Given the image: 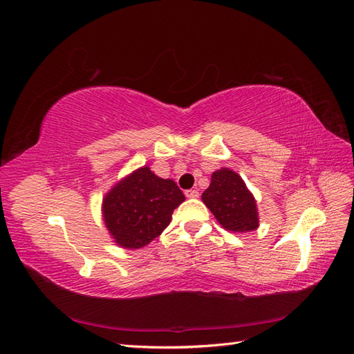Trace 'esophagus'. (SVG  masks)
<instances>
[{"label": "esophagus", "mask_w": 354, "mask_h": 354, "mask_svg": "<svg viewBox=\"0 0 354 354\" xmlns=\"http://www.w3.org/2000/svg\"><path fill=\"white\" fill-rule=\"evenodd\" d=\"M185 196L190 198V199H196V198H199V192H198L196 189L187 190V192H185Z\"/></svg>", "instance_id": "obj_1"}]
</instances>
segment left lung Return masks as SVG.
<instances>
[{"mask_svg":"<svg viewBox=\"0 0 354 354\" xmlns=\"http://www.w3.org/2000/svg\"><path fill=\"white\" fill-rule=\"evenodd\" d=\"M202 201L228 231L250 232L259 227L257 205L236 171L230 169L214 171L212 184L202 193Z\"/></svg>","mask_w":354,"mask_h":354,"instance_id":"1","label":"left lung"}]
</instances>
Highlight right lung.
Here are the masks:
<instances>
[{
  "mask_svg": "<svg viewBox=\"0 0 354 354\" xmlns=\"http://www.w3.org/2000/svg\"><path fill=\"white\" fill-rule=\"evenodd\" d=\"M185 196L171 179H161L149 167L135 170L103 199L104 223L115 243L138 250L169 227L173 209Z\"/></svg>",
  "mask_w": 354,
  "mask_h": 354,
  "instance_id": "obj_1",
  "label": "right lung"
}]
</instances>
